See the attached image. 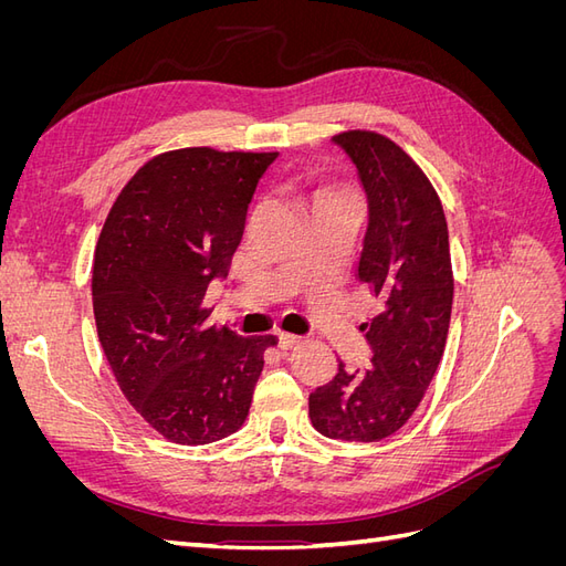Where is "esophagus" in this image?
<instances>
[{
  "label": "esophagus",
  "mask_w": 566,
  "mask_h": 566,
  "mask_svg": "<svg viewBox=\"0 0 566 566\" xmlns=\"http://www.w3.org/2000/svg\"><path fill=\"white\" fill-rule=\"evenodd\" d=\"M302 345V337L290 335V333H279V347L281 349H295Z\"/></svg>",
  "instance_id": "esophagus-1"
}]
</instances>
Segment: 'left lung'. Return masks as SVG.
Returning a JSON list of instances; mask_svg holds the SVG:
<instances>
[{
    "instance_id": "1",
    "label": "left lung",
    "mask_w": 566,
    "mask_h": 566,
    "mask_svg": "<svg viewBox=\"0 0 566 566\" xmlns=\"http://www.w3.org/2000/svg\"><path fill=\"white\" fill-rule=\"evenodd\" d=\"M349 153L368 196V231L356 279L380 302L366 323L373 358L310 394L314 430L339 441H380L416 413L447 347L453 266L441 200L422 167L389 136L347 129Z\"/></svg>"
}]
</instances>
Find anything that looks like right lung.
<instances>
[{
	"instance_id": "add662e5",
	"label": "right lung",
	"mask_w": 566,
	"mask_h": 566,
	"mask_svg": "<svg viewBox=\"0 0 566 566\" xmlns=\"http://www.w3.org/2000/svg\"><path fill=\"white\" fill-rule=\"evenodd\" d=\"M279 153L191 146L136 169L94 250L98 342L115 382L160 437L184 447L243 427L264 352L276 337L205 325L212 279H224L248 205Z\"/></svg>"
}]
</instances>
